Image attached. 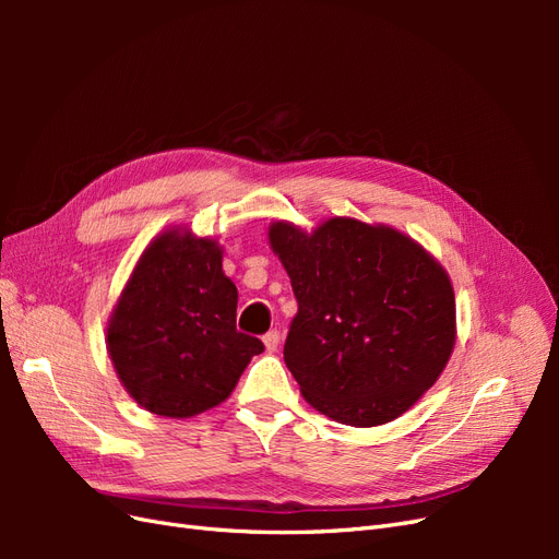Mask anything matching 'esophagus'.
<instances>
[{
  "label": "esophagus",
  "instance_id": "1",
  "mask_svg": "<svg viewBox=\"0 0 559 559\" xmlns=\"http://www.w3.org/2000/svg\"><path fill=\"white\" fill-rule=\"evenodd\" d=\"M263 343L267 347V352H275L280 347V331L277 329H270L265 335H263Z\"/></svg>",
  "mask_w": 559,
  "mask_h": 559
}]
</instances>
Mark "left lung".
Listing matches in <instances>:
<instances>
[{"instance_id": "8db88e82", "label": "left lung", "mask_w": 559, "mask_h": 559, "mask_svg": "<svg viewBox=\"0 0 559 559\" xmlns=\"http://www.w3.org/2000/svg\"><path fill=\"white\" fill-rule=\"evenodd\" d=\"M267 235L298 302L284 361L300 394L349 427L403 415L454 347L445 270L403 233L357 218H329L310 235L277 222Z\"/></svg>"}]
</instances>
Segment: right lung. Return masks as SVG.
<instances>
[{
	"label": "right lung",
	"mask_w": 559,
	"mask_h": 559,
	"mask_svg": "<svg viewBox=\"0 0 559 559\" xmlns=\"http://www.w3.org/2000/svg\"><path fill=\"white\" fill-rule=\"evenodd\" d=\"M216 240L167 230L148 245L107 329L109 357L148 413L193 417L228 399L253 354Z\"/></svg>",
	"instance_id": "obj_1"
}]
</instances>
